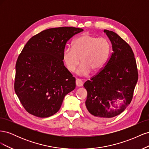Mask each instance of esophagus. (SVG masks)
Returning <instances> with one entry per match:
<instances>
[{
    "mask_svg": "<svg viewBox=\"0 0 149 149\" xmlns=\"http://www.w3.org/2000/svg\"><path fill=\"white\" fill-rule=\"evenodd\" d=\"M76 86L78 87H81L82 86L83 84V83L81 80L80 79H76Z\"/></svg>",
    "mask_w": 149,
    "mask_h": 149,
    "instance_id": "obj_1",
    "label": "esophagus"
}]
</instances>
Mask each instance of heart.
Here are the masks:
<instances>
[{
  "label": "heart",
  "mask_w": 149,
  "mask_h": 149,
  "mask_svg": "<svg viewBox=\"0 0 149 149\" xmlns=\"http://www.w3.org/2000/svg\"><path fill=\"white\" fill-rule=\"evenodd\" d=\"M111 44L107 38L84 33L76 38L71 47H66L63 52L67 69L73 72L81 62L79 74L87 75L93 71L96 73L104 68L109 60Z\"/></svg>",
  "instance_id": "heart-1"
}]
</instances>
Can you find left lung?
<instances>
[{
	"label": "left lung",
	"instance_id": "1",
	"mask_svg": "<svg viewBox=\"0 0 149 149\" xmlns=\"http://www.w3.org/2000/svg\"><path fill=\"white\" fill-rule=\"evenodd\" d=\"M104 32L110 40L113 52L104 68L83 85L88 92L86 112L101 121L114 118L125 109L132 101L138 80L131 47L114 31L104 30Z\"/></svg>",
	"mask_w": 149,
	"mask_h": 149
}]
</instances>
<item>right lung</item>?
Instances as JSON below:
<instances>
[{"mask_svg": "<svg viewBox=\"0 0 149 149\" xmlns=\"http://www.w3.org/2000/svg\"><path fill=\"white\" fill-rule=\"evenodd\" d=\"M83 30L52 28L31 37L16 63L15 92L29 113L48 118L59 111L67 94L74 89L76 79L64 66L66 42Z\"/></svg>", "mask_w": 149, "mask_h": 149, "instance_id": "1", "label": "right lung"}]
</instances>
